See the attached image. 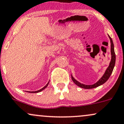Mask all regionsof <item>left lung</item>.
Segmentation results:
<instances>
[{"label":"left lung","instance_id":"left-lung-1","mask_svg":"<svg viewBox=\"0 0 124 124\" xmlns=\"http://www.w3.org/2000/svg\"><path fill=\"white\" fill-rule=\"evenodd\" d=\"M110 40V43H111V59L110 61V63L109 66L106 70L105 74H103V76L102 77L100 80L98 82H96V83L93 85H85L83 84H81L80 83H79L78 81H77V80H76L73 77L71 76V79H72L73 81L77 85V86H80V87L83 88L84 89H92L96 88L97 86H99L103 84L106 83L107 81V80L109 78L110 76H111V73H112L113 69L115 66V63H116V54H115L114 52V44H113V40L111 39V38H110V36L108 35Z\"/></svg>","mask_w":124,"mask_h":124}]
</instances>
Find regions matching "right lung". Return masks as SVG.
I'll use <instances>...</instances> for the list:
<instances>
[{"label":"right lung","mask_w":124,"mask_h":124,"mask_svg":"<svg viewBox=\"0 0 124 124\" xmlns=\"http://www.w3.org/2000/svg\"><path fill=\"white\" fill-rule=\"evenodd\" d=\"M48 84H49V82H48V83H47V85H46L45 86H44V87H43V88H41V89H40V90L36 91H32V92H31V91H27V92H31V93H38V92H40V91H43V89H45L47 87V86H48Z\"/></svg>","instance_id":"right-lung-1"}]
</instances>
